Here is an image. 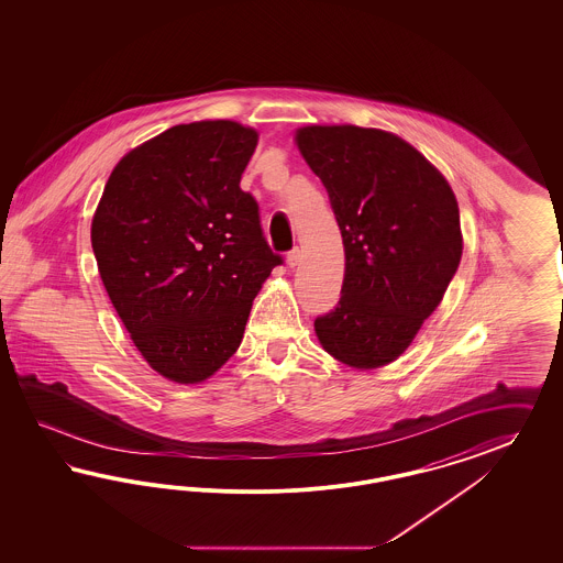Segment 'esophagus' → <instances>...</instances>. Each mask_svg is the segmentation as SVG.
Here are the masks:
<instances>
[{"label": "esophagus", "instance_id": "esophagus-1", "mask_svg": "<svg viewBox=\"0 0 563 563\" xmlns=\"http://www.w3.org/2000/svg\"><path fill=\"white\" fill-rule=\"evenodd\" d=\"M299 262H301V252H299V247H295L287 254V264H289V268H295V266H299Z\"/></svg>", "mask_w": 563, "mask_h": 563}]
</instances>
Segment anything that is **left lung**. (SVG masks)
<instances>
[{
    "instance_id": "obj_1",
    "label": "left lung",
    "mask_w": 563,
    "mask_h": 563,
    "mask_svg": "<svg viewBox=\"0 0 563 563\" xmlns=\"http://www.w3.org/2000/svg\"><path fill=\"white\" fill-rule=\"evenodd\" d=\"M295 140L324 184L344 245L341 301L316 318L318 341L344 365H388L459 271L456 196L423 154L390 132L307 125Z\"/></svg>"
}]
</instances>
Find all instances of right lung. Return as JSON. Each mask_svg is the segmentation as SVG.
<instances>
[{"mask_svg":"<svg viewBox=\"0 0 563 563\" xmlns=\"http://www.w3.org/2000/svg\"><path fill=\"white\" fill-rule=\"evenodd\" d=\"M257 132L181 123L125 154L92 217L102 285L154 372L198 384L243 339L262 283L283 264L239 188Z\"/></svg>","mask_w":563,"mask_h":563,"instance_id":"right-lung-1","label":"right lung"}]
</instances>
